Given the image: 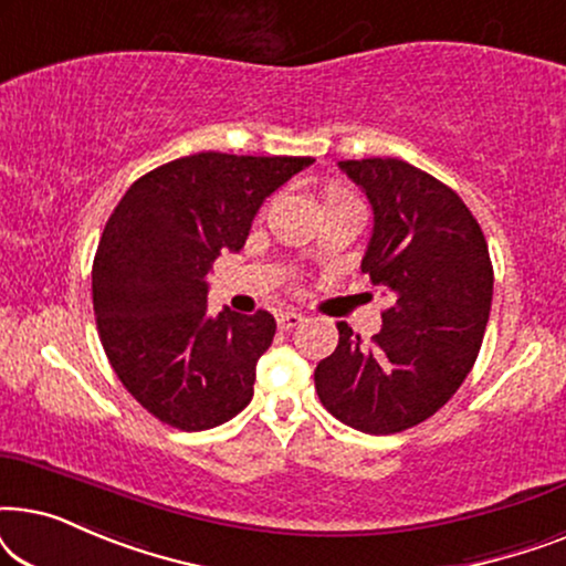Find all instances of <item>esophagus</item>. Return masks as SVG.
Returning a JSON list of instances; mask_svg holds the SVG:
<instances>
[{
	"instance_id": "esophagus-1",
	"label": "esophagus",
	"mask_w": 566,
	"mask_h": 566,
	"mask_svg": "<svg viewBox=\"0 0 566 566\" xmlns=\"http://www.w3.org/2000/svg\"><path fill=\"white\" fill-rule=\"evenodd\" d=\"M301 322H304V316L296 314V312H283V314H277V329H283V332L298 327Z\"/></svg>"
}]
</instances>
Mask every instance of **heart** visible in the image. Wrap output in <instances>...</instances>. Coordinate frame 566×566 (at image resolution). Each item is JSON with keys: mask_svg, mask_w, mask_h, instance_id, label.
<instances>
[{"mask_svg": "<svg viewBox=\"0 0 566 566\" xmlns=\"http://www.w3.org/2000/svg\"><path fill=\"white\" fill-rule=\"evenodd\" d=\"M345 198H350V196H345L343 190H329L327 192V200H324V203H329V200H345Z\"/></svg>", "mask_w": 566, "mask_h": 566, "instance_id": "obj_1", "label": "heart"}]
</instances>
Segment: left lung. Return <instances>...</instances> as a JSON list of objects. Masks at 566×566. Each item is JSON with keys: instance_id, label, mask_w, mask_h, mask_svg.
I'll return each mask as SVG.
<instances>
[{"instance_id": "8db88e82", "label": "left lung", "mask_w": 566, "mask_h": 566, "mask_svg": "<svg viewBox=\"0 0 566 566\" xmlns=\"http://www.w3.org/2000/svg\"><path fill=\"white\" fill-rule=\"evenodd\" d=\"M339 169L374 208L360 270L391 306L368 343L337 324L339 343L314 386L339 422L391 436L436 415L469 376L490 322L492 260L459 192L432 175L391 157Z\"/></svg>"}]
</instances>
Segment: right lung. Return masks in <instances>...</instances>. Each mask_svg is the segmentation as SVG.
I'll use <instances>...</instances> for the list:
<instances>
[{
	"label": "right lung",
	"mask_w": 566,
	"mask_h": 566,
	"mask_svg": "<svg viewBox=\"0 0 566 566\" xmlns=\"http://www.w3.org/2000/svg\"><path fill=\"white\" fill-rule=\"evenodd\" d=\"M312 161L190 154L138 177L115 206L92 265V304L113 370L157 420L208 430L252 401L275 319L211 316L206 275L221 250H242L270 192Z\"/></svg>",
	"instance_id": "obj_1"
}]
</instances>
